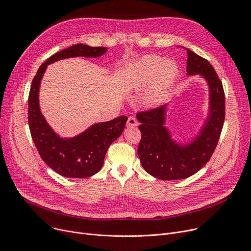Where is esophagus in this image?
I'll return each mask as SVG.
<instances>
[{"label": "esophagus", "mask_w": 251, "mask_h": 251, "mask_svg": "<svg viewBox=\"0 0 251 251\" xmlns=\"http://www.w3.org/2000/svg\"><path fill=\"white\" fill-rule=\"evenodd\" d=\"M138 125L137 120L134 117H129L127 121V127H136Z\"/></svg>", "instance_id": "esophagus-1"}]
</instances>
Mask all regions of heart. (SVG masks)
Returning <instances> with one entry per match:
<instances>
[{
	"label": "heart",
	"mask_w": 251,
	"mask_h": 251,
	"mask_svg": "<svg viewBox=\"0 0 251 251\" xmlns=\"http://www.w3.org/2000/svg\"><path fill=\"white\" fill-rule=\"evenodd\" d=\"M177 74L178 67L174 60L148 54L131 66L127 87L130 90L137 91L149 86L146 100L149 103H155L171 89Z\"/></svg>",
	"instance_id": "b5f03b06"
}]
</instances>
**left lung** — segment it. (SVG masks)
Here are the masks:
<instances>
[{
  "instance_id": "left-lung-1",
  "label": "left lung",
  "mask_w": 251,
  "mask_h": 251,
  "mask_svg": "<svg viewBox=\"0 0 251 251\" xmlns=\"http://www.w3.org/2000/svg\"><path fill=\"white\" fill-rule=\"evenodd\" d=\"M187 75L201 76L208 88L206 118L196 137L187 143L173 139L166 126L169 103L136 115L142 134L138 147L141 165L160 180H183L201 170L216 149L225 122V92L216 70L194 51L187 49Z\"/></svg>"
}]
</instances>
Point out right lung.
<instances>
[{"instance_id":"obj_1","label":"right lung","mask_w":251,"mask_h":251,"mask_svg":"<svg viewBox=\"0 0 251 251\" xmlns=\"http://www.w3.org/2000/svg\"><path fill=\"white\" fill-rule=\"evenodd\" d=\"M107 51L103 47L77 44L51 55L33 77L28 95V126L32 141L42 159L57 174L66 177L84 178L103 166L107 149L120 137L127 116L91 125L75 137H60L47 122L40 107V86L48 65L69 57H99Z\"/></svg>"}]
</instances>
